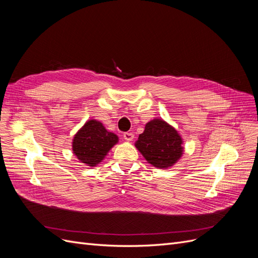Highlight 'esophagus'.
<instances>
[{
    "mask_svg": "<svg viewBox=\"0 0 258 258\" xmlns=\"http://www.w3.org/2000/svg\"><path fill=\"white\" fill-rule=\"evenodd\" d=\"M134 134H131V132H124L123 134V139L126 140V141H132V139H134Z\"/></svg>",
    "mask_w": 258,
    "mask_h": 258,
    "instance_id": "esophagus-1",
    "label": "esophagus"
}]
</instances>
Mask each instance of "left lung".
<instances>
[{
	"mask_svg": "<svg viewBox=\"0 0 258 258\" xmlns=\"http://www.w3.org/2000/svg\"><path fill=\"white\" fill-rule=\"evenodd\" d=\"M182 143L181 137L173 127L162 119H154L146 123L136 147L151 165L165 169L173 166L181 157Z\"/></svg>",
	"mask_w": 258,
	"mask_h": 258,
	"instance_id": "1",
	"label": "left lung"
}]
</instances>
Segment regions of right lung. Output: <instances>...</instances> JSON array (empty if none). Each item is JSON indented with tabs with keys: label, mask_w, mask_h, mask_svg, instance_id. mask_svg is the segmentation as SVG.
<instances>
[{
	"label": "right lung",
	"mask_w": 258,
	"mask_h": 258,
	"mask_svg": "<svg viewBox=\"0 0 258 258\" xmlns=\"http://www.w3.org/2000/svg\"><path fill=\"white\" fill-rule=\"evenodd\" d=\"M118 142V137L108 132L101 122L89 120L73 139V152L87 166L95 167Z\"/></svg>",
	"instance_id": "right-lung-1"
}]
</instances>
